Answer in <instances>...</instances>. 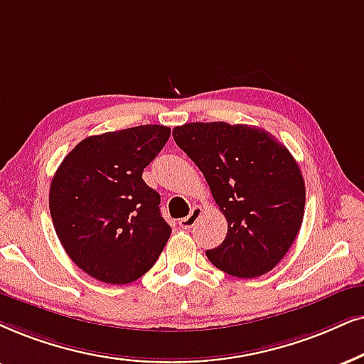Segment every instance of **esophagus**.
I'll use <instances>...</instances> for the list:
<instances>
[{"label":"esophagus","instance_id":"1","mask_svg":"<svg viewBox=\"0 0 364 364\" xmlns=\"http://www.w3.org/2000/svg\"><path fill=\"white\" fill-rule=\"evenodd\" d=\"M201 213H203V210H201V206H193L190 215L185 216V218L179 220V225H181L183 228H191L193 225L196 223V220L200 218Z\"/></svg>","mask_w":364,"mask_h":364}]
</instances>
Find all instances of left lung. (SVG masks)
Instances as JSON below:
<instances>
[{
    "label": "left lung",
    "instance_id": "8db88e82",
    "mask_svg": "<svg viewBox=\"0 0 364 364\" xmlns=\"http://www.w3.org/2000/svg\"><path fill=\"white\" fill-rule=\"evenodd\" d=\"M173 137L203 173L227 218V237L206 250L208 260L240 279L272 270L304 218V178L289 149L247 124L190 122L174 127Z\"/></svg>",
    "mask_w": 364,
    "mask_h": 364
}]
</instances>
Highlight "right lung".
<instances>
[{
  "instance_id": "obj_1",
  "label": "right lung",
  "mask_w": 364,
  "mask_h": 364,
  "mask_svg": "<svg viewBox=\"0 0 364 364\" xmlns=\"http://www.w3.org/2000/svg\"><path fill=\"white\" fill-rule=\"evenodd\" d=\"M171 129L146 124L90 136L62 161L50 186V215L67 255L90 277L129 284L156 264L171 227L142 171Z\"/></svg>"
}]
</instances>
